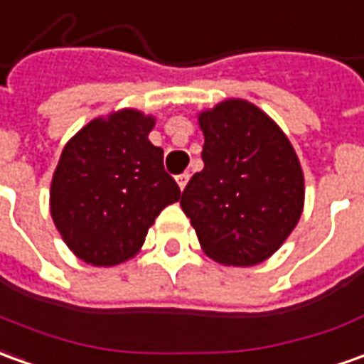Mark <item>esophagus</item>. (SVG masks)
<instances>
[{"label": "esophagus", "mask_w": 364, "mask_h": 364, "mask_svg": "<svg viewBox=\"0 0 364 364\" xmlns=\"http://www.w3.org/2000/svg\"><path fill=\"white\" fill-rule=\"evenodd\" d=\"M189 181V173H181V175H177V185H179V189H185V185Z\"/></svg>", "instance_id": "esophagus-1"}]
</instances>
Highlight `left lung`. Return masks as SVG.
Returning a JSON list of instances; mask_svg holds the SVG:
<instances>
[{"label":"left lung","instance_id":"1","mask_svg":"<svg viewBox=\"0 0 364 364\" xmlns=\"http://www.w3.org/2000/svg\"><path fill=\"white\" fill-rule=\"evenodd\" d=\"M203 171L181 195L203 253L253 267L279 251L301 219L305 177L291 141L247 99H225L197 115Z\"/></svg>","mask_w":364,"mask_h":364}]
</instances>
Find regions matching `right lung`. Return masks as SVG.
<instances>
[{
  "label": "right lung",
  "mask_w": 364,
  "mask_h": 364,
  "mask_svg": "<svg viewBox=\"0 0 364 364\" xmlns=\"http://www.w3.org/2000/svg\"><path fill=\"white\" fill-rule=\"evenodd\" d=\"M139 109L91 119L65 143L49 189L51 219L75 257L115 267L139 253L157 215L181 191Z\"/></svg>",
  "instance_id": "right-lung-1"
}]
</instances>
